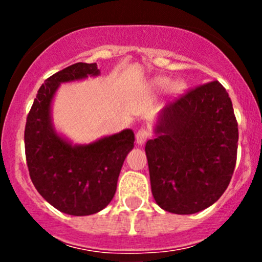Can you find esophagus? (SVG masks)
Listing matches in <instances>:
<instances>
[{
	"mask_svg": "<svg viewBox=\"0 0 262 262\" xmlns=\"http://www.w3.org/2000/svg\"><path fill=\"white\" fill-rule=\"evenodd\" d=\"M149 130H148L147 128H141L138 132H137L136 134V141L137 143L139 144V146H142V144L146 143V141L148 139V137H149Z\"/></svg>",
	"mask_w": 262,
	"mask_h": 262,
	"instance_id": "1",
	"label": "esophagus"
}]
</instances>
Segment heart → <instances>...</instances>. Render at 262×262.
I'll use <instances>...</instances> for the list:
<instances>
[{"label": "heart", "instance_id": "b5f03b06", "mask_svg": "<svg viewBox=\"0 0 262 262\" xmlns=\"http://www.w3.org/2000/svg\"><path fill=\"white\" fill-rule=\"evenodd\" d=\"M153 83H155L156 89L166 90L171 84V81L168 80V78H166V77H158V78H156Z\"/></svg>", "mask_w": 262, "mask_h": 262}]
</instances>
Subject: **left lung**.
Returning a JSON list of instances; mask_svg holds the SVG:
<instances>
[{"instance_id":"obj_1","label":"left lung","mask_w":262,"mask_h":262,"mask_svg":"<svg viewBox=\"0 0 262 262\" xmlns=\"http://www.w3.org/2000/svg\"><path fill=\"white\" fill-rule=\"evenodd\" d=\"M146 143L156 203L175 214L207 209L228 187L238 147L232 101L218 81L166 105Z\"/></svg>"}]
</instances>
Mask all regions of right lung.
Wrapping results in <instances>:
<instances>
[{"label": "right lung", "instance_id": "1", "mask_svg": "<svg viewBox=\"0 0 262 262\" xmlns=\"http://www.w3.org/2000/svg\"><path fill=\"white\" fill-rule=\"evenodd\" d=\"M99 75L96 63H76L54 73L39 89L26 119L24 138L31 181L50 205L70 215H91L112 202L124 160L134 147L132 129L89 144H73L55 130L52 105L60 83Z\"/></svg>", "mask_w": 262, "mask_h": 262}]
</instances>
